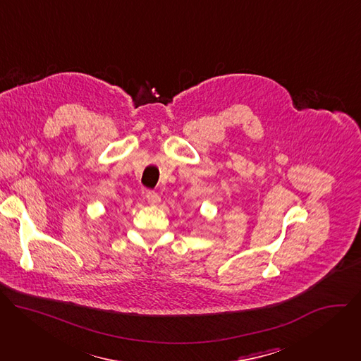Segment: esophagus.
Listing matches in <instances>:
<instances>
[{"label":"esophagus","instance_id":"34e87169","mask_svg":"<svg viewBox=\"0 0 361 361\" xmlns=\"http://www.w3.org/2000/svg\"><path fill=\"white\" fill-rule=\"evenodd\" d=\"M145 197H147V200H148V202L151 204V205H157L159 202H160V195L156 192V191H147L145 192Z\"/></svg>","mask_w":361,"mask_h":361}]
</instances>
